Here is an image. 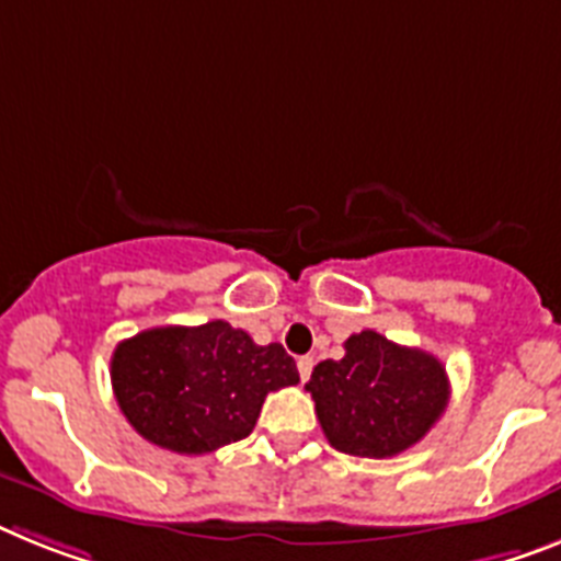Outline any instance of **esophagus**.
I'll return each mask as SVG.
<instances>
[{
    "label": "esophagus",
    "mask_w": 561,
    "mask_h": 561,
    "mask_svg": "<svg viewBox=\"0 0 561 561\" xmlns=\"http://www.w3.org/2000/svg\"><path fill=\"white\" fill-rule=\"evenodd\" d=\"M296 368H299V376H302V382H308L310 374H313V356H302V359L296 362Z\"/></svg>",
    "instance_id": "1"
}]
</instances>
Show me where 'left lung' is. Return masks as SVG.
I'll return each instance as SVG.
<instances>
[{"label":"left lung","instance_id":"1","mask_svg":"<svg viewBox=\"0 0 561 561\" xmlns=\"http://www.w3.org/2000/svg\"><path fill=\"white\" fill-rule=\"evenodd\" d=\"M305 390L333 448L365 459H388L416 445L450 399L436 356L376 331L353 333L345 356L319 362Z\"/></svg>","mask_w":561,"mask_h":561}]
</instances>
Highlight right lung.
Masks as SVG:
<instances>
[{
	"label": "right lung",
	"instance_id": "1",
	"mask_svg": "<svg viewBox=\"0 0 561 561\" xmlns=\"http://www.w3.org/2000/svg\"><path fill=\"white\" fill-rule=\"evenodd\" d=\"M113 397L142 439L199 456L244 439L271 390L299 382L282 345H256L222 319L150 328L116 345Z\"/></svg>",
	"mask_w": 561,
	"mask_h": 561
}]
</instances>
